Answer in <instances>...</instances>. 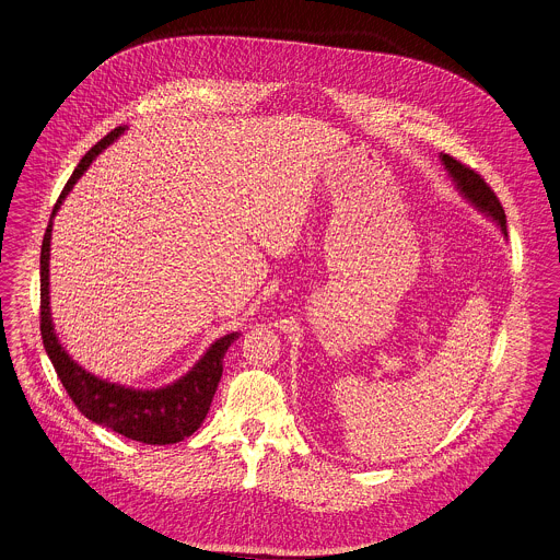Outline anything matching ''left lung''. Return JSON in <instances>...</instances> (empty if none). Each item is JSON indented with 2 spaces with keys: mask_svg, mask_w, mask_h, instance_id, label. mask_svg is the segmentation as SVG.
I'll return each mask as SVG.
<instances>
[{
  "mask_svg": "<svg viewBox=\"0 0 560 560\" xmlns=\"http://www.w3.org/2000/svg\"><path fill=\"white\" fill-rule=\"evenodd\" d=\"M442 156V163L446 167V172L451 174V178L455 180L457 188L462 190V195L472 201L481 212H486L488 217H492L500 225L502 234L506 236V217H504V210H502V203L497 197V192L492 190V187L481 178V174H477L472 167L459 163L457 159L448 156V154H440Z\"/></svg>",
  "mask_w": 560,
  "mask_h": 560,
  "instance_id": "left-lung-1",
  "label": "left lung"
}]
</instances>
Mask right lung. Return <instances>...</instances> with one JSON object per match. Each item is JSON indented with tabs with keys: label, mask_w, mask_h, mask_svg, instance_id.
I'll use <instances>...</instances> for the list:
<instances>
[{
	"label": "right lung",
	"mask_w": 560,
	"mask_h": 560,
	"mask_svg": "<svg viewBox=\"0 0 560 560\" xmlns=\"http://www.w3.org/2000/svg\"><path fill=\"white\" fill-rule=\"evenodd\" d=\"M122 132V126L114 128L107 137H103L94 148L85 152V156L79 161L72 176L68 178L62 195L58 197L51 219L60 210L63 197L90 167V163ZM49 250L51 221L47 225L40 249V335L58 377L62 380L68 397L74 401L79 412L98 425H105L118 434L145 444H174L192 434L210 410L214 390L223 373V357L238 337V332H230L217 339L187 375L165 388L135 390L101 380L79 368L66 354L56 337L49 311Z\"/></svg>",
	"instance_id": "add662e5"
}]
</instances>
